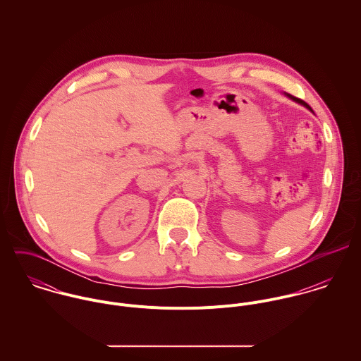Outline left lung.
<instances>
[{
    "instance_id": "8db88e82",
    "label": "left lung",
    "mask_w": 361,
    "mask_h": 361,
    "mask_svg": "<svg viewBox=\"0 0 361 361\" xmlns=\"http://www.w3.org/2000/svg\"><path fill=\"white\" fill-rule=\"evenodd\" d=\"M286 96H288V97H290V99H292V100H295V102H296V103H299V104H302V105H305V106H306V108H309L310 111H311V108H310L309 105H307V104L305 103V102H302V100H300V99H296V97H293V96H290V94H286Z\"/></svg>"
}]
</instances>
